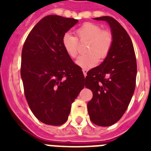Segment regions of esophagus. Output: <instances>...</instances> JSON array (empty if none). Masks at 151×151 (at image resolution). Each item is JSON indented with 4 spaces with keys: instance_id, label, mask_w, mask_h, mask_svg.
I'll list each match as a JSON object with an SVG mask.
<instances>
[{
    "instance_id": "esophagus-1",
    "label": "esophagus",
    "mask_w": 151,
    "mask_h": 151,
    "mask_svg": "<svg viewBox=\"0 0 151 151\" xmlns=\"http://www.w3.org/2000/svg\"><path fill=\"white\" fill-rule=\"evenodd\" d=\"M82 71H83V73H84V75H85V77H86V76H87V72H88L87 69H83Z\"/></svg>"
}]
</instances>
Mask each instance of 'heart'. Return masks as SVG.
<instances>
[{
	"label": "heart",
	"instance_id": "1",
	"mask_svg": "<svg viewBox=\"0 0 151 151\" xmlns=\"http://www.w3.org/2000/svg\"><path fill=\"white\" fill-rule=\"evenodd\" d=\"M76 37L65 34L62 37V46L69 57L74 59L78 55V41H88L87 53L79 56L77 64L82 68L89 69L95 66L99 59L107 56L114 42L111 31L102 29L99 25L87 22L77 28Z\"/></svg>",
	"mask_w": 151,
	"mask_h": 151
}]
</instances>
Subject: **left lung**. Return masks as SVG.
<instances>
[{
    "instance_id": "8db88e82",
    "label": "left lung",
    "mask_w": 151,
    "mask_h": 151,
    "mask_svg": "<svg viewBox=\"0 0 151 151\" xmlns=\"http://www.w3.org/2000/svg\"><path fill=\"white\" fill-rule=\"evenodd\" d=\"M96 19L110 24L114 42L105 60L85 78V87L93 94L88 112L92 123L110 126L121 119L129 106L136 87L137 64L132 40L122 25L110 16Z\"/></svg>"
}]
</instances>
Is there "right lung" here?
Returning a JSON list of instances; mask_svg holds the SVG:
<instances>
[{
    "instance_id": "obj_1",
    "label": "right lung",
    "mask_w": 151,
    "mask_h": 151,
    "mask_svg": "<svg viewBox=\"0 0 151 151\" xmlns=\"http://www.w3.org/2000/svg\"><path fill=\"white\" fill-rule=\"evenodd\" d=\"M78 19L51 15L28 34L22 50L21 77L24 94L34 116L49 125L68 119L71 104L85 87L81 68L62 46V37Z\"/></svg>"
}]
</instances>
